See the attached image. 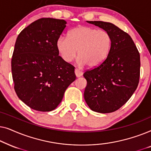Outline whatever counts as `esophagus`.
<instances>
[{"label":"esophagus","mask_w":151,"mask_h":151,"mask_svg":"<svg viewBox=\"0 0 151 151\" xmlns=\"http://www.w3.org/2000/svg\"><path fill=\"white\" fill-rule=\"evenodd\" d=\"M75 74H76V77L79 78V77H80V76H82V74H83V72H82V71H80V69H75Z\"/></svg>","instance_id":"34e87169"}]
</instances>
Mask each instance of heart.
Here are the masks:
<instances>
[{"label": "heart", "mask_w": 151, "mask_h": 151, "mask_svg": "<svg viewBox=\"0 0 151 151\" xmlns=\"http://www.w3.org/2000/svg\"><path fill=\"white\" fill-rule=\"evenodd\" d=\"M112 39L104 30L80 26L70 31L69 36L61 35L56 41L60 55L67 63L75 58L78 53V63L96 67L106 59L110 53Z\"/></svg>", "instance_id": "obj_1"}]
</instances>
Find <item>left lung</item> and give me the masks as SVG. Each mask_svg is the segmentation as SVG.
<instances>
[{"label": "left lung", "mask_w": 151, "mask_h": 151, "mask_svg": "<svg viewBox=\"0 0 151 151\" xmlns=\"http://www.w3.org/2000/svg\"><path fill=\"white\" fill-rule=\"evenodd\" d=\"M111 35L112 45L106 59L83 74L87 81L84 98L92 111L112 113L135 92L139 80L140 55L131 37L111 22L87 21Z\"/></svg>", "instance_id": "left-lung-1"}]
</instances>
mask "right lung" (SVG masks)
I'll return each instance as SVG.
<instances>
[{
	"instance_id": "1",
	"label": "right lung",
	"mask_w": 151,
	"mask_h": 151,
	"mask_svg": "<svg viewBox=\"0 0 151 151\" xmlns=\"http://www.w3.org/2000/svg\"><path fill=\"white\" fill-rule=\"evenodd\" d=\"M66 24L65 20L40 18L16 39L12 58L14 90L20 100L36 111L54 110L76 80L75 67L60 56L56 47Z\"/></svg>"
}]
</instances>
